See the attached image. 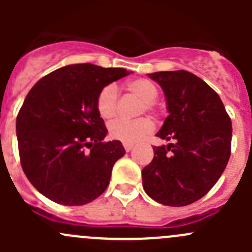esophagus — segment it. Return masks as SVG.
<instances>
[{
  "label": "esophagus",
  "instance_id": "1",
  "mask_svg": "<svg viewBox=\"0 0 252 252\" xmlns=\"http://www.w3.org/2000/svg\"><path fill=\"white\" fill-rule=\"evenodd\" d=\"M133 147H134V144H124V149H126V152L130 151V150L133 149Z\"/></svg>",
  "mask_w": 252,
  "mask_h": 252
}]
</instances>
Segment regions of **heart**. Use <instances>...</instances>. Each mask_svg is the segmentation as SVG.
Masks as SVG:
<instances>
[{
    "label": "heart",
    "instance_id": "b5f03b06",
    "mask_svg": "<svg viewBox=\"0 0 252 252\" xmlns=\"http://www.w3.org/2000/svg\"><path fill=\"white\" fill-rule=\"evenodd\" d=\"M126 90L142 101L140 112L154 111V102L158 96V89L156 84L149 79H134L126 84ZM118 91L114 85H107L100 91L96 101L98 113L102 118L110 119L116 114ZM154 123L149 118H139L135 121L117 119L110 124V136L126 144H133L144 138L152 131Z\"/></svg>",
    "mask_w": 252,
    "mask_h": 252
}]
</instances>
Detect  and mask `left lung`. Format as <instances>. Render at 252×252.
Masks as SVG:
<instances>
[{"label":"left lung","instance_id":"left-lung-1","mask_svg":"<svg viewBox=\"0 0 252 252\" xmlns=\"http://www.w3.org/2000/svg\"><path fill=\"white\" fill-rule=\"evenodd\" d=\"M168 116L156 136L174 140L154 147V159L144 167L142 188L155 201L187 206L205 196L227 167L232 121L218 94L187 70L156 72Z\"/></svg>","mask_w":252,"mask_h":252}]
</instances>
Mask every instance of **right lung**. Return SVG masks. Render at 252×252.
I'll return each mask as SVG.
<instances>
[{"instance_id": "right-lung-1", "label": "right lung", "mask_w": 252, "mask_h": 252, "mask_svg": "<svg viewBox=\"0 0 252 252\" xmlns=\"http://www.w3.org/2000/svg\"><path fill=\"white\" fill-rule=\"evenodd\" d=\"M131 72L124 68L69 64L32 88L17 117L23 171L44 196L80 206L100 196L126 150L107 135L96 101L100 91Z\"/></svg>"}]
</instances>
